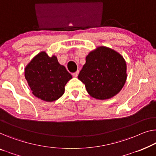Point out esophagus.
<instances>
[{"instance_id": "34e87169", "label": "esophagus", "mask_w": 156, "mask_h": 156, "mask_svg": "<svg viewBox=\"0 0 156 156\" xmlns=\"http://www.w3.org/2000/svg\"><path fill=\"white\" fill-rule=\"evenodd\" d=\"M78 73H79V71H76L75 73H73V74H72V75H73V77H77V76H78Z\"/></svg>"}]
</instances>
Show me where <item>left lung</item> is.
<instances>
[{
  "instance_id": "obj_1",
  "label": "left lung",
  "mask_w": 156,
  "mask_h": 156,
  "mask_svg": "<svg viewBox=\"0 0 156 156\" xmlns=\"http://www.w3.org/2000/svg\"><path fill=\"white\" fill-rule=\"evenodd\" d=\"M126 70V63L121 55L101 46L86 57V63L78 78L84 83L90 96L106 99L121 90L127 79Z\"/></svg>"
}]
</instances>
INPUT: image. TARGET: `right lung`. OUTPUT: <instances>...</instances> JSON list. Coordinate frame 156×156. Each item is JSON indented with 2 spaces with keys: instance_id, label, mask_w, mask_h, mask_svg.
Returning a JSON list of instances; mask_svg holds the SVG:
<instances>
[{
  "instance_id": "1",
  "label": "right lung",
  "mask_w": 156,
  "mask_h": 156,
  "mask_svg": "<svg viewBox=\"0 0 156 156\" xmlns=\"http://www.w3.org/2000/svg\"><path fill=\"white\" fill-rule=\"evenodd\" d=\"M25 78L32 93L45 101H54L64 92V87L72 76L60 65L57 57L45 52L37 55L25 69Z\"/></svg>"
}]
</instances>
